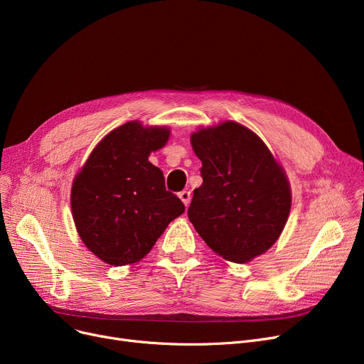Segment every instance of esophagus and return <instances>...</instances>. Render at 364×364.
Wrapping results in <instances>:
<instances>
[{"label":"esophagus","mask_w":364,"mask_h":364,"mask_svg":"<svg viewBox=\"0 0 364 364\" xmlns=\"http://www.w3.org/2000/svg\"><path fill=\"white\" fill-rule=\"evenodd\" d=\"M178 198L184 203V206H188V203H190V192H188V190H183V192H180Z\"/></svg>","instance_id":"esophagus-1"}]
</instances>
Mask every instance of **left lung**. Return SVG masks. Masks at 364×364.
Masks as SVG:
<instances>
[{"label": "left lung", "instance_id": "1", "mask_svg": "<svg viewBox=\"0 0 364 364\" xmlns=\"http://www.w3.org/2000/svg\"><path fill=\"white\" fill-rule=\"evenodd\" d=\"M202 162L188 220L211 250L247 262L276 243L288 221V176L254 131L235 121L199 128L190 136Z\"/></svg>", "mask_w": 364, "mask_h": 364}]
</instances>
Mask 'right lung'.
Masks as SVG:
<instances>
[{"mask_svg": "<svg viewBox=\"0 0 364 364\" xmlns=\"http://www.w3.org/2000/svg\"><path fill=\"white\" fill-rule=\"evenodd\" d=\"M169 134L168 127L129 121L105 136L76 172L70 190L76 232L109 265L143 259L184 213L183 202L165 188L164 172L149 162Z\"/></svg>", "mask_w": 364, "mask_h": 364, "instance_id": "1", "label": "right lung"}]
</instances>
